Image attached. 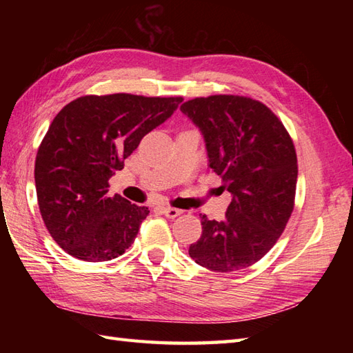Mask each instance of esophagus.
Wrapping results in <instances>:
<instances>
[{
  "label": "esophagus",
  "mask_w": 353,
  "mask_h": 353,
  "mask_svg": "<svg viewBox=\"0 0 353 353\" xmlns=\"http://www.w3.org/2000/svg\"><path fill=\"white\" fill-rule=\"evenodd\" d=\"M162 212L168 216V219H176L177 215H181L183 211H181V209H176V208H171V206H163L161 208Z\"/></svg>",
  "instance_id": "1"
}]
</instances>
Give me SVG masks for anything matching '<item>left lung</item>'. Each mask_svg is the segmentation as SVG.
<instances>
[{
	"label": "left lung",
	"mask_w": 353,
	"mask_h": 353,
	"mask_svg": "<svg viewBox=\"0 0 353 353\" xmlns=\"http://www.w3.org/2000/svg\"><path fill=\"white\" fill-rule=\"evenodd\" d=\"M181 109L200 127L209 168L232 194L223 221L201 215L190 256L219 273L250 267L276 244L294 209V142L272 109L250 97H197Z\"/></svg>",
	"instance_id": "8db88e82"
}]
</instances>
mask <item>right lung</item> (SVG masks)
Here are the masks:
<instances>
[{
    "label": "right lung",
    "mask_w": 353,
    "mask_h": 353,
    "mask_svg": "<svg viewBox=\"0 0 353 353\" xmlns=\"http://www.w3.org/2000/svg\"><path fill=\"white\" fill-rule=\"evenodd\" d=\"M182 97L83 95L59 112L37 148V205L52 239L88 261H110L129 249L148 208L108 196L141 139L170 118Z\"/></svg>",
    "instance_id": "right-lung-1"
}]
</instances>
